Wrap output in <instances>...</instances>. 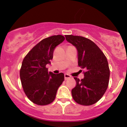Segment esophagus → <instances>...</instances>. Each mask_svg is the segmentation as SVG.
Instances as JSON below:
<instances>
[{
    "mask_svg": "<svg viewBox=\"0 0 127 127\" xmlns=\"http://www.w3.org/2000/svg\"><path fill=\"white\" fill-rule=\"evenodd\" d=\"M71 78V76L68 75V74H64V79L65 80H67L68 79L70 78Z\"/></svg>",
    "mask_w": 127,
    "mask_h": 127,
    "instance_id": "obj_1",
    "label": "esophagus"
}]
</instances>
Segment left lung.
<instances>
[{"label": "left lung", "mask_w": 127, "mask_h": 127, "mask_svg": "<svg viewBox=\"0 0 127 127\" xmlns=\"http://www.w3.org/2000/svg\"><path fill=\"white\" fill-rule=\"evenodd\" d=\"M65 37L77 49L78 65L85 70L82 79L74 78L76 85L72 90V97L81 105H92L103 97L108 87L110 70L107 59L89 39L73 35Z\"/></svg>", "instance_id": "obj_1"}]
</instances>
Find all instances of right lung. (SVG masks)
I'll list each match as a JSON object with an SVG mask.
<instances>
[{
    "label": "right lung",
    "instance_id": "right-lung-1",
    "mask_svg": "<svg viewBox=\"0 0 127 127\" xmlns=\"http://www.w3.org/2000/svg\"><path fill=\"white\" fill-rule=\"evenodd\" d=\"M62 35H54L39 42L26 55L22 63L20 76L22 87L29 100L44 106L55 100L58 88L64 80L63 73L54 74L46 65L53 58L55 48L64 40Z\"/></svg>",
    "mask_w": 127,
    "mask_h": 127
}]
</instances>
